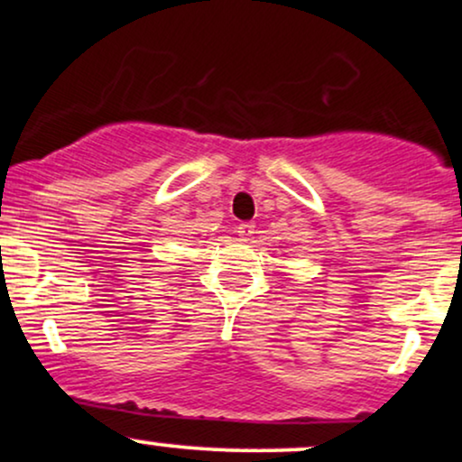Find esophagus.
Here are the masks:
<instances>
[{
	"mask_svg": "<svg viewBox=\"0 0 462 462\" xmlns=\"http://www.w3.org/2000/svg\"><path fill=\"white\" fill-rule=\"evenodd\" d=\"M254 227H256V226H254L252 221H245V224H238V227H236L238 236H241L243 241H247V238L254 235Z\"/></svg>",
	"mask_w": 462,
	"mask_h": 462,
	"instance_id": "34e87169",
	"label": "esophagus"
}]
</instances>
